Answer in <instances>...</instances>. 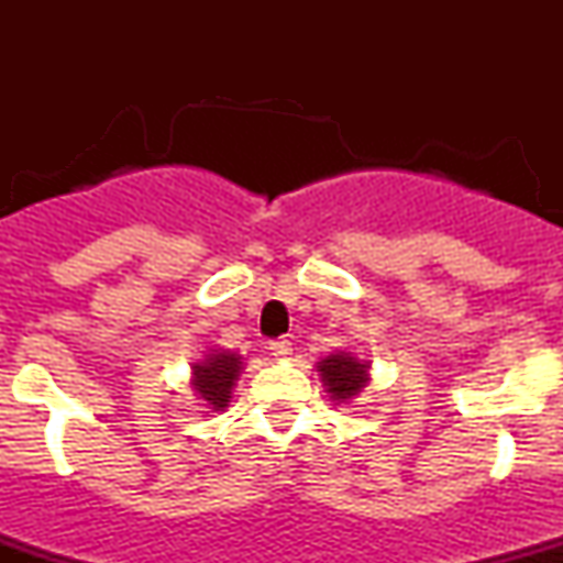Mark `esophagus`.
Instances as JSON below:
<instances>
[{"instance_id": "esophagus-1", "label": "esophagus", "mask_w": 563, "mask_h": 563, "mask_svg": "<svg viewBox=\"0 0 563 563\" xmlns=\"http://www.w3.org/2000/svg\"><path fill=\"white\" fill-rule=\"evenodd\" d=\"M269 352H273L277 360H288L294 349H290L288 339H275V341H269Z\"/></svg>"}]
</instances>
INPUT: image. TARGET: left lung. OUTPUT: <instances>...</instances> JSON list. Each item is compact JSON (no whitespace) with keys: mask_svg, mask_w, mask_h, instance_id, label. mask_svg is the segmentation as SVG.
I'll return each instance as SVG.
<instances>
[{"mask_svg":"<svg viewBox=\"0 0 563 563\" xmlns=\"http://www.w3.org/2000/svg\"><path fill=\"white\" fill-rule=\"evenodd\" d=\"M367 363L357 360L349 352L328 354L325 360L318 363V373L322 378V386L331 394L333 402H349L357 397L367 384Z\"/></svg>","mask_w":563,"mask_h":563,"instance_id":"8db88e82","label":"left lung"}]
</instances>
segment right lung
Listing matches in <instances>:
<instances>
[{"label":"right lung","mask_w":563,"mask_h":563,"mask_svg":"<svg viewBox=\"0 0 563 563\" xmlns=\"http://www.w3.org/2000/svg\"><path fill=\"white\" fill-rule=\"evenodd\" d=\"M243 367L241 354L224 352V349H211L206 360L192 365V389L211 410H224L230 402L232 386H235L238 373Z\"/></svg>","instance_id":"obj_1"}]
</instances>
